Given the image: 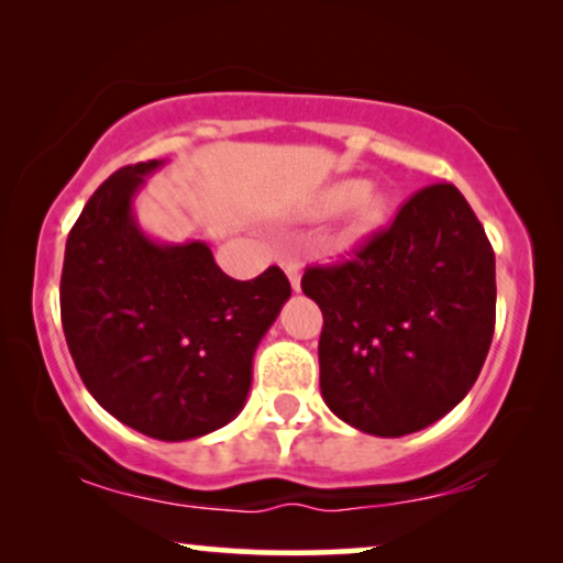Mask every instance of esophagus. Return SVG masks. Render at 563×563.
Instances as JSON below:
<instances>
[{"label": "esophagus", "instance_id": "obj_1", "mask_svg": "<svg viewBox=\"0 0 563 563\" xmlns=\"http://www.w3.org/2000/svg\"><path fill=\"white\" fill-rule=\"evenodd\" d=\"M284 272H287V276H289L291 289L299 291V276H302V272H299L297 261H284Z\"/></svg>", "mask_w": 563, "mask_h": 563}]
</instances>
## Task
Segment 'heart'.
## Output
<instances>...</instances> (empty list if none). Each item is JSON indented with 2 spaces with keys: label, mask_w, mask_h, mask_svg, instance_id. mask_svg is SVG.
<instances>
[{
  "label": "heart",
  "mask_w": 563,
  "mask_h": 563,
  "mask_svg": "<svg viewBox=\"0 0 563 563\" xmlns=\"http://www.w3.org/2000/svg\"><path fill=\"white\" fill-rule=\"evenodd\" d=\"M351 207L345 238L361 241L368 233H374L387 218V197L376 187H366L361 179H341L330 184L318 195L312 205L314 214H335Z\"/></svg>",
  "instance_id": "heart-1"
}]
</instances>
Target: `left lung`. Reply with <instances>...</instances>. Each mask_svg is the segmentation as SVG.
Listing matches in <instances>:
<instances>
[{
  "instance_id": "obj_1",
  "label": "left lung",
  "mask_w": 563,
  "mask_h": 563,
  "mask_svg": "<svg viewBox=\"0 0 563 563\" xmlns=\"http://www.w3.org/2000/svg\"><path fill=\"white\" fill-rule=\"evenodd\" d=\"M322 310L320 391L364 433L399 438L474 387L495 333V251L453 184H430L353 258L307 266Z\"/></svg>"
}]
</instances>
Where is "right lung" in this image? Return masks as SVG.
<instances>
[{
  "label": "right lung",
  "instance_id": "right-lung-1",
  "mask_svg": "<svg viewBox=\"0 0 563 563\" xmlns=\"http://www.w3.org/2000/svg\"><path fill=\"white\" fill-rule=\"evenodd\" d=\"M161 164L120 168L84 205L66 241L60 322L107 412L158 441H189L243 410L253 353L291 287L279 266L230 279L202 241H151L133 197Z\"/></svg>",
  "mask_w": 563,
  "mask_h": 563
}]
</instances>
